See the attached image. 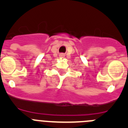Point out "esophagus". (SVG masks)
I'll return each instance as SVG.
<instances>
[{
  "label": "esophagus",
  "instance_id": "1",
  "mask_svg": "<svg viewBox=\"0 0 128 128\" xmlns=\"http://www.w3.org/2000/svg\"><path fill=\"white\" fill-rule=\"evenodd\" d=\"M59 56H60V58H64V57H65V55H64V54L62 53V54H60Z\"/></svg>",
  "mask_w": 128,
  "mask_h": 128
}]
</instances>
